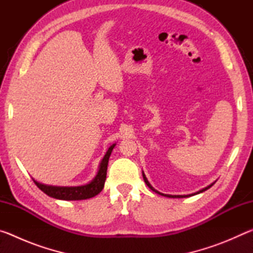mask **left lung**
<instances>
[{
  "label": "left lung",
  "mask_w": 253,
  "mask_h": 253,
  "mask_svg": "<svg viewBox=\"0 0 253 253\" xmlns=\"http://www.w3.org/2000/svg\"><path fill=\"white\" fill-rule=\"evenodd\" d=\"M143 177H144V181H145V183H146V185L149 187V188H151V190L152 191H154V192H155V193H158V194H162V193H160V192H157L156 190H155V188H154L152 185H151V184H149V182L147 181V178H146V176H145V175H144V173H143ZM213 185V184H211V185H209L208 187H205V188H203V190H201V191H199L198 192V193H194V194H199V193H202V192H204V191H207L208 190V188H210V187H211ZM162 195H164V196H168V198H185V196H191V195H169V194H162ZM192 195H193V194H192Z\"/></svg>",
  "instance_id": "8db88e82"
}]
</instances>
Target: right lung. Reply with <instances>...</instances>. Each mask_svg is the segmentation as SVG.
Wrapping results in <instances>:
<instances>
[{
    "label": "right lung",
    "mask_w": 253,
    "mask_h": 253,
    "mask_svg": "<svg viewBox=\"0 0 253 253\" xmlns=\"http://www.w3.org/2000/svg\"><path fill=\"white\" fill-rule=\"evenodd\" d=\"M115 147V144L110 146L107 151L106 155L102 158L100 163V168L96 177L89 184H85L83 186H71V187H63V186H51V185H44L39 182L34 181L36 185L40 188V190L45 193L46 195L51 196V198L58 199V200H66V201H76V200H85L90 199L93 196L99 194L102 191L106 181L107 175V165H108L109 156L113 149Z\"/></svg>",
    "instance_id": "obj_1"
}]
</instances>
